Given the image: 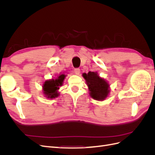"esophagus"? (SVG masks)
Masks as SVG:
<instances>
[{"label": "esophagus", "mask_w": 155, "mask_h": 155, "mask_svg": "<svg viewBox=\"0 0 155 155\" xmlns=\"http://www.w3.org/2000/svg\"><path fill=\"white\" fill-rule=\"evenodd\" d=\"M74 73L76 74H77V75H78V74H79V73H80V69L79 68H75L74 70Z\"/></svg>", "instance_id": "esophagus-1"}]
</instances>
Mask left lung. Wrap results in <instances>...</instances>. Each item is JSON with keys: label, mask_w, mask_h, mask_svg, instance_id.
Returning a JSON list of instances; mask_svg holds the SVG:
<instances>
[{"label": "left lung", "mask_w": 155, "mask_h": 155, "mask_svg": "<svg viewBox=\"0 0 155 155\" xmlns=\"http://www.w3.org/2000/svg\"><path fill=\"white\" fill-rule=\"evenodd\" d=\"M85 78L91 96L96 100H104L109 94V85L104 79L100 78L96 72H89L83 74Z\"/></svg>", "instance_id": "left-lung-1"}]
</instances>
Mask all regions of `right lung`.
I'll use <instances>...</instances> for the list:
<instances>
[{"label": "right lung", "instance_id": "obj_1", "mask_svg": "<svg viewBox=\"0 0 155 155\" xmlns=\"http://www.w3.org/2000/svg\"><path fill=\"white\" fill-rule=\"evenodd\" d=\"M64 78V75L61 74L55 79H51V80H48L45 82L43 85V91L46 97L51 99V98L58 96L59 94L58 90L59 88V87L63 85Z\"/></svg>", "mask_w": 155, "mask_h": 155}]
</instances>
